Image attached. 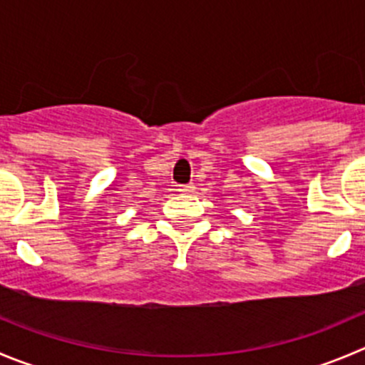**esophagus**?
<instances>
[{
    "mask_svg": "<svg viewBox=\"0 0 365 365\" xmlns=\"http://www.w3.org/2000/svg\"><path fill=\"white\" fill-rule=\"evenodd\" d=\"M179 192H182V193H192V192H195V185H192V182H190V185H182L179 188Z\"/></svg>",
    "mask_w": 365,
    "mask_h": 365,
    "instance_id": "obj_1",
    "label": "esophagus"
}]
</instances>
